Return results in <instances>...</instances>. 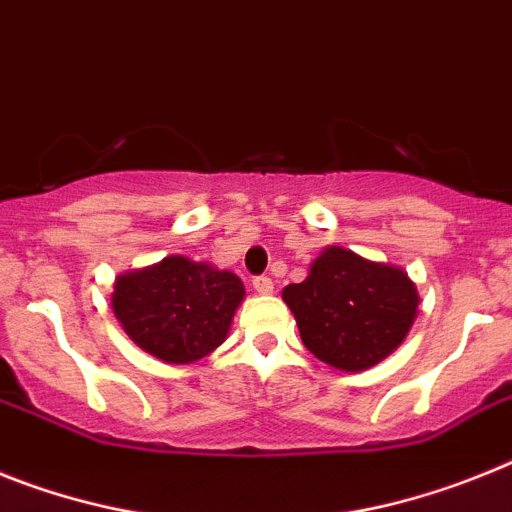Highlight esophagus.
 <instances>
[{"label": "esophagus", "mask_w": 512, "mask_h": 512, "mask_svg": "<svg viewBox=\"0 0 512 512\" xmlns=\"http://www.w3.org/2000/svg\"><path fill=\"white\" fill-rule=\"evenodd\" d=\"M252 286H255V291L262 293V296H265V293H273V281H270L268 275H257L255 281H252Z\"/></svg>", "instance_id": "obj_1"}]
</instances>
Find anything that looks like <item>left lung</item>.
Returning <instances> with one entry per match:
<instances>
[{"label":"left lung","mask_w":512,"mask_h":512,"mask_svg":"<svg viewBox=\"0 0 512 512\" xmlns=\"http://www.w3.org/2000/svg\"><path fill=\"white\" fill-rule=\"evenodd\" d=\"M306 350L340 371H366L402 345L417 317L415 283L402 268L327 247L306 281L283 288Z\"/></svg>","instance_id":"1"}]
</instances>
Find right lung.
<instances>
[{
    "label": "right lung",
    "mask_w": 512,
    "mask_h": 512,
    "mask_svg": "<svg viewBox=\"0 0 512 512\" xmlns=\"http://www.w3.org/2000/svg\"><path fill=\"white\" fill-rule=\"evenodd\" d=\"M244 283L229 270L182 255L118 275L113 311L141 350L167 363L206 358L226 340Z\"/></svg>",
    "instance_id": "right-lung-1"
}]
</instances>
